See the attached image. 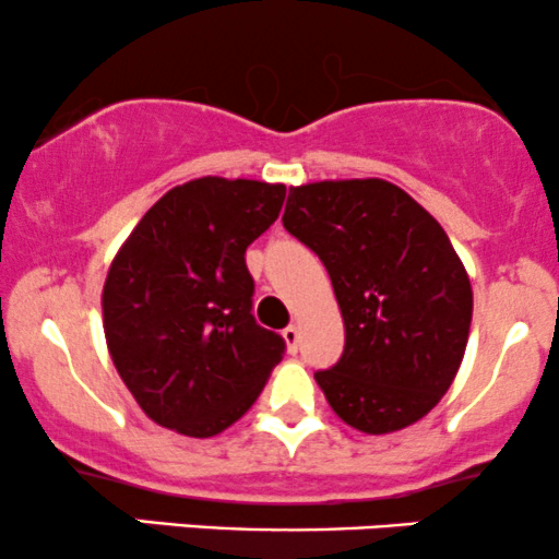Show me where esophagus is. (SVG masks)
<instances>
[{
	"instance_id": "1",
	"label": "esophagus",
	"mask_w": 559,
	"mask_h": 559,
	"mask_svg": "<svg viewBox=\"0 0 559 559\" xmlns=\"http://www.w3.org/2000/svg\"><path fill=\"white\" fill-rule=\"evenodd\" d=\"M281 336H284L286 349L294 355V352H297V346H299V329H297V325H288V329L281 331Z\"/></svg>"
}]
</instances>
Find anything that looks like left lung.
<instances>
[{"instance_id": "1", "label": "left lung", "mask_w": 559, "mask_h": 559, "mask_svg": "<svg viewBox=\"0 0 559 559\" xmlns=\"http://www.w3.org/2000/svg\"><path fill=\"white\" fill-rule=\"evenodd\" d=\"M284 228L318 254L344 318V355L318 370L333 413L362 433L413 426L463 362L473 288L439 221L381 178L288 189Z\"/></svg>"}]
</instances>
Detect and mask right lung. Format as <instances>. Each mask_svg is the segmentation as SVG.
<instances>
[{
  "label": "right lung",
  "mask_w": 559,
  "mask_h": 559,
  "mask_svg": "<svg viewBox=\"0 0 559 559\" xmlns=\"http://www.w3.org/2000/svg\"><path fill=\"white\" fill-rule=\"evenodd\" d=\"M284 199V183L194 178L157 199L115 254L102 292L107 349L157 426L194 439L226 431L284 357V338L252 316L243 260Z\"/></svg>",
  "instance_id": "add662e5"
}]
</instances>
